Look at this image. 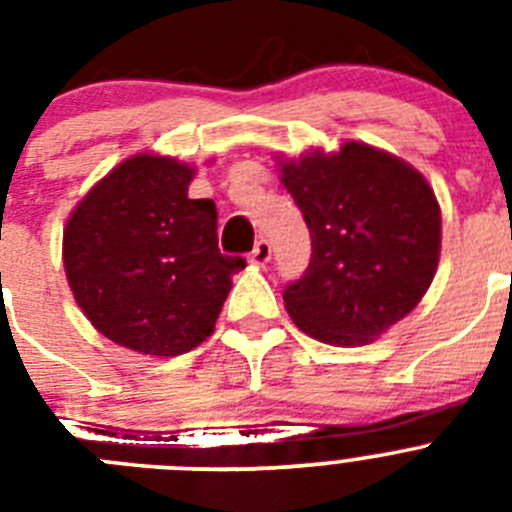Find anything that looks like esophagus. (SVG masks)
<instances>
[{
    "instance_id": "34e87169",
    "label": "esophagus",
    "mask_w": 512,
    "mask_h": 512,
    "mask_svg": "<svg viewBox=\"0 0 512 512\" xmlns=\"http://www.w3.org/2000/svg\"><path fill=\"white\" fill-rule=\"evenodd\" d=\"M248 259H251V264L264 266L266 261L271 259V243L266 241V238H259V241H256V246H253V251H251V256H248Z\"/></svg>"
}]
</instances>
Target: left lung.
<instances>
[{
    "label": "left lung",
    "mask_w": 512,
    "mask_h": 512,
    "mask_svg": "<svg viewBox=\"0 0 512 512\" xmlns=\"http://www.w3.org/2000/svg\"><path fill=\"white\" fill-rule=\"evenodd\" d=\"M312 238L305 274L284 287L307 336L361 346L402 320L431 287L441 210L423 176L364 143L282 166Z\"/></svg>",
    "instance_id": "left-lung-1"
}]
</instances>
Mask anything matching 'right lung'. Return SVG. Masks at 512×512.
<instances>
[{"mask_svg": "<svg viewBox=\"0 0 512 512\" xmlns=\"http://www.w3.org/2000/svg\"><path fill=\"white\" fill-rule=\"evenodd\" d=\"M194 171L174 158H128L79 202L63 264L94 328L138 354L179 356L215 328L230 277L246 266L217 248L212 200H189Z\"/></svg>", "mask_w": 512, "mask_h": 512, "instance_id": "right-lung-1", "label": "right lung"}]
</instances>
